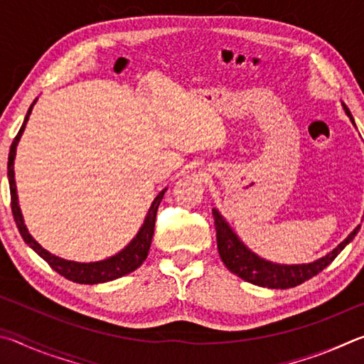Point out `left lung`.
Returning <instances> with one entry per match:
<instances>
[{"mask_svg":"<svg viewBox=\"0 0 364 364\" xmlns=\"http://www.w3.org/2000/svg\"><path fill=\"white\" fill-rule=\"evenodd\" d=\"M345 112L352 119L350 110L345 107ZM353 122V119H352ZM213 218L215 226H217V244H218V254L220 258L226 264V268L231 273L237 274L239 278L252 282L255 286L269 287V289H289L295 287L311 279L313 276L332 263V260L341 254L352 239L356 236L360 226L355 228L353 232L345 239L342 244H338L337 247L319 260L308 263V264H276L263 260V258L257 257L255 254L245 247V245L239 241V237L232 232L230 226L226 225V221L220 217V213L213 208Z\"/></svg>","mask_w":364,"mask_h":364,"instance_id":"left-lung-1","label":"left lung"}]
</instances>
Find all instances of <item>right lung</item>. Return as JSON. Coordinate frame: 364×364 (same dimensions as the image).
<instances>
[{"label": "right lung", "instance_id": "add662e5", "mask_svg": "<svg viewBox=\"0 0 364 364\" xmlns=\"http://www.w3.org/2000/svg\"><path fill=\"white\" fill-rule=\"evenodd\" d=\"M32 107H33V104L28 109L26 120H23L19 133H17V136L14 138V141H12L9 159H8V178H9V191H11L12 217H14L17 230H19L21 236L23 237V241H26L30 247H32L36 254H38L54 271H58V273L60 276H64L65 279L78 282V284H100V282L112 281L117 278H122V276H125L128 273H132V271L141 267V263L146 260L147 252H149L151 241L154 236V226H156L157 208L160 205V200H162L165 191H160L159 196L154 199L152 205L149 208V213H147V217L144 220V225L139 230V232L136 234V237H134L133 241L128 244L122 252H119L117 255L107 258V260L95 262V263H77V262L63 260V258L51 255L48 250L43 249L32 236H30L26 225H23L19 204H17L16 180H14L16 146H17V143H19V139L22 136L23 128H26V123L28 120V115H30V112H32Z\"/></svg>", "mask_w": 364, "mask_h": 364}]
</instances>
